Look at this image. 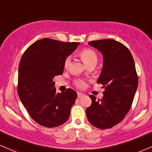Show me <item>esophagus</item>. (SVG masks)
<instances>
[{
    "instance_id": "1",
    "label": "esophagus",
    "mask_w": 152,
    "mask_h": 152,
    "mask_svg": "<svg viewBox=\"0 0 152 152\" xmlns=\"http://www.w3.org/2000/svg\"><path fill=\"white\" fill-rule=\"evenodd\" d=\"M77 95H78V97H79V98H81V97H83V96H84V94H82V93H80V92H78Z\"/></svg>"
}]
</instances>
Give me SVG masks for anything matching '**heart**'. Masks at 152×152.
Listing matches in <instances>:
<instances>
[{"instance_id":"b5f03b06","label":"heart","mask_w":152,"mask_h":152,"mask_svg":"<svg viewBox=\"0 0 152 152\" xmlns=\"http://www.w3.org/2000/svg\"><path fill=\"white\" fill-rule=\"evenodd\" d=\"M80 56H81V59L83 60L85 64L89 67L90 66H95L97 63L98 61V56L96 52L93 50L91 48H84V49L81 50L79 53ZM71 57H66L65 58L64 61H63V67L65 69H68L71 66ZM75 85L79 89H84L86 86V82L84 80L79 79L76 81Z\"/></svg>"}]
</instances>
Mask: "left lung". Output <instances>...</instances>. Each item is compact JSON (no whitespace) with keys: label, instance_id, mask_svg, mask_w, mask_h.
<instances>
[{"label":"left lung","instance_id":"1","mask_svg":"<svg viewBox=\"0 0 152 152\" xmlns=\"http://www.w3.org/2000/svg\"><path fill=\"white\" fill-rule=\"evenodd\" d=\"M89 44L103 55L104 64L98 84L104 88L103 97L86 108L89 122L99 129L111 128L124 119L131 109L138 87V75L132 55L127 47L111 39L91 41Z\"/></svg>","mask_w":152,"mask_h":152}]
</instances>
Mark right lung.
I'll return each instance as SVG.
<instances>
[{"label": "right lung", "mask_w": 152, "mask_h": 152, "mask_svg": "<svg viewBox=\"0 0 152 152\" xmlns=\"http://www.w3.org/2000/svg\"><path fill=\"white\" fill-rule=\"evenodd\" d=\"M79 42L44 38L31 45L20 61L18 94L31 118L41 126L53 128L68 121L77 98L74 90L56 93L53 78L63 73V61Z\"/></svg>", "instance_id": "1"}]
</instances>
